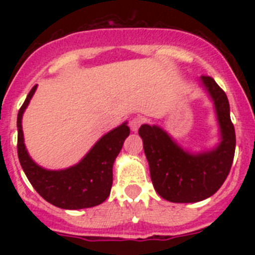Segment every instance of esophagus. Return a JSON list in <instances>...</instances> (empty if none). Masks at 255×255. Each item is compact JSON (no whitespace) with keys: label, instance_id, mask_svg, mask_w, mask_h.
Here are the masks:
<instances>
[{"label":"esophagus","instance_id":"obj_1","mask_svg":"<svg viewBox=\"0 0 255 255\" xmlns=\"http://www.w3.org/2000/svg\"><path fill=\"white\" fill-rule=\"evenodd\" d=\"M143 123H144L143 117L136 116L134 117V119H131V121H130V128H131L132 131H138V129L140 128V125Z\"/></svg>","mask_w":255,"mask_h":255}]
</instances>
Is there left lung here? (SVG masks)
Returning a JSON list of instances; mask_svg holds the SVG:
<instances>
[{
    "label": "left lung",
    "instance_id": "left-lung-1",
    "mask_svg": "<svg viewBox=\"0 0 255 255\" xmlns=\"http://www.w3.org/2000/svg\"><path fill=\"white\" fill-rule=\"evenodd\" d=\"M200 80L215 105L221 132L217 147L194 154L177 145L159 126L144 124L139 129L153 186L172 203H195L215 194L226 180L235 154V129L226 93L211 76Z\"/></svg>",
    "mask_w": 255,
    "mask_h": 255
}]
</instances>
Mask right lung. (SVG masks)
<instances>
[{
    "label": "right lung",
    "mask_w": 255,
    "mask_h": 255,
    "mask_svg": "<svg viewBox=\"0 0 255 255\" xmlns=\"http://www.w3.org/2000/svg\"><path fill=\"white\" fill-rule=\"evenodd\" d=\"M35 89L37 85L17 114V155L26 177L40 197L58 208H91L103 203L111 191L114 162L130 134L128 123L103 135L79 163L65 170H46L29 157L22 135V114Z\"/></svg>",
    "instance_id": "add662e5"
}]
</instances>
